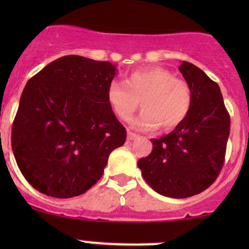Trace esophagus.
Here are the masks:
<instances>
[{"label": "esophagus", "mask_w": 249, "mask_h": 249, "mask_svg": "<svg viewBox=\"0 0 249 249\" xmlns=\"http://www.w3.org/2000/svg\"><path fill=\"white\" fill-rule=\"evenodd\" d=\"M137 137H139V135L134 134V132H131V131H127V140H129V141L137 139Z\"/></svg>", "instance_id": "34e87169"}]
</instances>
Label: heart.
I'll return each mask as SVG.
<instances>
[{
  "mask_svg": "<svg viewBox=\"0 0 249 249\" xmlns=\"http://www.w3.org/2000/svg\"><path fill=\"white\" fill-rule=\"evenodd\" d=\"M143 110L132 120L139 130L161 126L172 130L183 123L192 108V90L187 82L175 78L162 67H147L131 72L124 82H112L107 102L119 119L127 122L137 107Z\"/></svg>",
  "mask_w": 249,
  "mask_h": 249,
  "instance_id": "obj_1",
  "label": "heart"
}]
</instances>
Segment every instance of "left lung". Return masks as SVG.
<instances>
[{"label":"left lung","mask_w":249,"mask_h":249,"mask_svg":"<svg viewBox=\"0 0 249 249\" xmlns=\"http://www.w3.org/2000/svg\"><path fill=\"white\" fill-rule=\"evenodd\" d=\"M178 70L192 90L189 114L166 136L152 140V153L137 165L154 192L184 199L207 189L219 175L230 117L217 83L190 62L183 61Z\"/></svg>","instance_id":"obj_1"}]
</instances>
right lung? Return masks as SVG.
<instances>
[{
	"instance_id": "add662e5",
	"label": "right lung",
	"mask_w": 249,
	"mask_h": 249,
	"mask_svg": "<svg viewBox=\"0 0 249 249\" xmlns=\"http://www.w3.org/2000/svg\"><path fill=\"white\" fill-rule=\"evenodd\" d=\"M117 66L78 55L50 62L26 83L12 149L22 176L48 196L69 199L101 178L126 131L107 102Z\"/></svg>"
}]
</instances>
